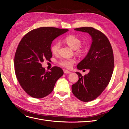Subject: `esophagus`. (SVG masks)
<instances>
[{
  "instance_id": "34e87169",
  "label": "esophagus",
  "mask_w": 129,
  "mask_h": 129,
  "mask_svg": "<svg viewBox=\"0 0 129 129\" xmlns=\"http://www.w3.org/2000/svg\"><path fill=\"white\" fill-rule=\"evenodd\" d=\"M64 74H71V72L68 71V70H64Z\"/></svg>"
}]
</instances>
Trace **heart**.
<instances>
[{"instance_id": "heart-1", "label": "heart", "mask_w": 129, "mask_h": 129, "mask_svg": "<svg viewBox=\"0 0 129 129\" xmlns=\"http://www.w3.org/2000/svg\"><path fill=\"white\" fill-rule=\"evenodd\" d=\"M63 41L72 49L76 50V53L78 55H82L86 52V48L84 47H80L81 40L76 36H72V35L68 36L64 39ZM59 47V43H54L51 47V52L54 54H56L58 51ZM75 60L74 59L61 60L59 62V64L65 68H70L72 67L73 64L75 63Z\"/></svg>"}]
</instances>
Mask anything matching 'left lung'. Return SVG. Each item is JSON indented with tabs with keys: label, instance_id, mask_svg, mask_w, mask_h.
I'll list each match as a JSON object with an SVG mask.
<instances>
[{
	"label": "left lung",
	"instance_id": "left-lung-1",
	"mask_svg": "<svg viewBox=\"0 0 129 129\" xmlns=\"http://www.w3.org/2000/svg\"><path fill=\"white\" fill-rule=\"evenodd\" d=\"M74 29L87 33L91 38L88 53L77 66L78 69H88L89 72L83 76L76 72L79 80L72 86L78 99L89 102L99 96L110 82L114 67V54L108 39L100 31L90 27Z\"/></svg>",
	"mask_w": 129,
	"mask_h": 129
}]
</instances>
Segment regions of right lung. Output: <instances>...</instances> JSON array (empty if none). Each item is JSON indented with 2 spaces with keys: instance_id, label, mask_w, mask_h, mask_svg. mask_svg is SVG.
Listing matches in <instances>:
<instances>
[{
  "instance_id": "right-lung-1",
  "label": "right lung",
  "mask_w": 129,
  "mask_h": 129,
  "mask_svg": "<svg viewBox=\"0 0 129 129\" xmlns=\"http://www.w3.org/2000/svg\"><path fill=\"white\" fill-rule=\"evenodd\" d=\"M68 31L55 27H40L27 33L19 42L14 56V68L19 83L31 97L41 99L53 90L62 69L54 67L46 71L41 63L52 57L53 41Z\"/></svg>"
}]
</instances>
